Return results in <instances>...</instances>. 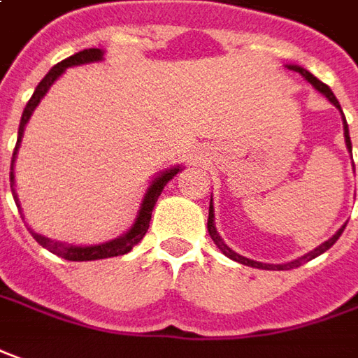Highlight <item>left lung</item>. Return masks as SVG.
<instances>
[{
	"label": "left lung",
	"mask_w": 358,
	"mask_h": 358,
	"mask_svg": "<svg viewBox=\"0 0 358 358\" xmlns=\"http://www.w3.org/2000/svg\"><path fill=\"white\" fill-rule=\"evenodd\" d=\"M288 70L298 71V73H300L302 78H306V80L310 81L312 85H314L315 90L320 91V93H324L325 97H327V99H329V101H331V103H334L335 107H337V108H339V110H341V105H339V101L335 99L334 91L329 90V87L325 85L324 81H320V80H317V78H315V76H312L310 71L304 70V68H300V66H288ZM343 120H345V117H343ZM343 127H345V142H347V148L351 150V138H349V127H347V122H343ZM206 228H208V234H210L212 241H214V243L218 245V250H220L222 253L226 255V257L234 259V261H238V263H241V265H248V267L267 268V271H288V268L300 267L302 263H308L310 259L317 257V255H322L324 251L329 250V248L334 245L335 241L339 240V236H341V234H343V230H345V226H343L341 230H339V231H337V234H335L334 238H329V240L325 241V243H322L320 248H315L314 251H310L308 255H304V257L296 259V261H290V263H287V265H267V263H257V261H251V259H248V257H241V255H238L236 251H231L230 248H228V245H226V243L222 241V238H220V236H218V231H216V228H214V210H212V201H210V206H208V224H206Z\"/></svg>",
	"instance_id": "8db88e82"
}]
</instances>
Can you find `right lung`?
Masks as SVG:
<instances>
[{"instance_id":"add662e5","label":"right lung","mask_w":358,"mask_h":358,"mask_svg":"<svg viewBox=\"0 0 358 358\" xmlns=\"http://www.w3.org/2000/svg\"><path fill=\"white\" fill-rule=\"evenodd\" d=\"M101 58H103V52H101L99 48H87V50H81L78 52V54L70 56V58L62 60L60 64H56V66H54V68L44 76L43 81L36 85L33 97H31L29 103H27V107H24L23 110V117H21V124H19V136H17V144H15L13 157H11V173H9L11 191H13V199H15V204H17V208H21V204H19V199H17V194H15L13 162H15V155H17L19 142H21V136H23L24 124H27V120H29V117H31V113H33L34 107L41 103V99L44 97V93H46L48 87H50L52 83L56 81V78H60L62 73H64L66 68H70V66H78V64H87V62L101 60ZM177 171H179V167L169 169V171H164L159 177H155V181L150 185L146 196H144V201H142V206H140V212H138V218L136 222H134V226H132L124 236L117 238V240L107 241V243H101V245L78 248V245H70V243H62V241L48 240V238H44V236H41V234H34V231H31V234H33L34 240L38 241L43 248L52 251V253H54V255H58V257L68 259V261H95V259H107V257H117V255H124V253H128V251L136 245L138 241L146 236L148 228H150L152 210H154L155 203H157V199H159V194H162V191H164V187L167 185V181H169V179H173L175 175H177ZM21 218H23V216H21Z\"/></svg>"}]
</instances>
